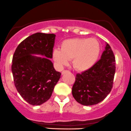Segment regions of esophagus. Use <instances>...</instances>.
I'll return each mask as SVG.
<instances>
[{
    "instance_id": "esophagus-1",
    "label": "esophagus",
    "mask_w": 131,
    "mask_h": 131,
    "mask_svg": "<svg viewBox=\"0 0 131 131\" xmlns=\"http://www.w3.org/2000/svg\"><path fill=\"white\" fill-rule=\"evenodd\" d=\"M68 71H66V70L63 71L62 72V74H66V73H68Z\"/></svg>"
}]
</instances>
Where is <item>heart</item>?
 Instances as JSON below:
<instances>
[{"label": "heart", "instance_id": "obj_1", "mask_svg": "<svg viewBox=\"0 0 131 131\" xmlns=\"http://www.w3.org/2000/svg\"><path fill=\"white\" fill-rule=\"evenodd\" d=\"M100 50V42L95 38H71L62 42L60 49H54L52 57L59 68L68 66L72 59L74 69L83 72L95 65Z\"/></svg>", "mask_w": 131, "mask_h": 131}]
</instances>
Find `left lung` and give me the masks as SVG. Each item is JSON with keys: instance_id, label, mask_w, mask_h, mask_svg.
Here are the masks:
<instances>
[{"instance_id": "obj_1", "label": "left lung", "mask_w": 131, "mask_h": 131, "mask_svg": "<svg viewBox=\"0 0 131 131\" xmlns=\"http://www.w3.org/2000/svg\"><path fill=\"white\" fill-rule=\"evenodd\" d=\"M116 61L110 46L106 43L100 60L86 71L76 75L72 94L79 104L93 105L104 100L113 88Z\"/></svg>"}]
</instances>
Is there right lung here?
I'll use <instances>...</instances> for the list:
<instances>
[{
  "mask_svg": "<svg viewBox=\"0 0 131 131\" xmlns=\"http://www.w3.org/2000/svg\"><path fill=\"white\" fill-rule=\"evenodd\" d=\"M55 37L35 33L24 40L13 54L12 71L15 85L22 98L32 105L48 101L60 78L61 73L54 69L50 59Z\"/></svg>",
  "mask_w": 131,
  "mask_h": 131,
  "instance_id": "obj_1",
  "label": "right lung"
}]
</instances>
